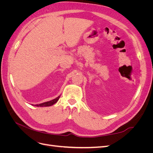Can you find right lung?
I'll return each mask as SVG.
<instances>
[{"mask_svg":"<svg viewBox=\"0 0 153 153\" xmlns=\"http://www.w3.org/2000/svg\"><path fill=\"white\" fill-rule=\"evenodd\" d=\"M60 98V96H58L57 98H56L54 100H51L50 101H47V102H45V103H40V104H38V105H35V106H52L53 105V104H55V103L57 102V101L59 100Z\"/></svg>","mask_w":153,"mask_h":153,"instance_id":"1","label":"right lung"}]
</instances>
